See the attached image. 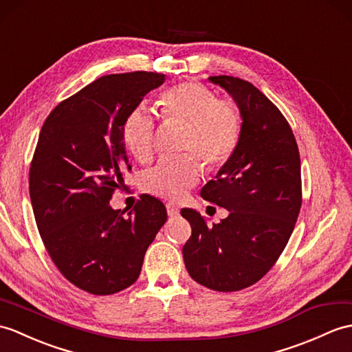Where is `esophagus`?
I'll return each mask as SVG.
<instances>
[{
  "mask_svg": "<svg viewBox=\"0 0 352 352\" xmlns=\"http://www.w3.org/2000/svg\"><path fill=\"white\" fill-rule=\"evenodd\" d=\"M166 211L169 217H177L179 214V208L175 206V204H166Z\"/></svg>",
  "mask_w": 352,
  "mask_h": 352,
  "instance_id": "esophagus-1",
  "label": "esophagus"
}]
</instances>
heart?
Masks as SVG:
<instances>
[{"instance_id": "obj_1", "label": "heart", "mask_w": 352, "mask_h": 352, "mask_svg": "<svg viewBox=\"0 0 352 352\" xmlns=\"http://www.w3.org/2000/svg\"><path fill=\"white\" fill-rule=\"evenodd\" d=\"M166 120L186 124L183 148L195 151L207 165H219L231 156L241 133L240 112L230 102L217 99L210 88L183 82L166 89L159 99ZM122 141L133 156L150 160L156 145V118L145 106L130 111L122 124ZM193 153L163 157L144 175V189L163 199H182L199 182L202 166Z\"/></svg>"}]
</instances>
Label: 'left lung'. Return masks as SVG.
<instances>
[{
    "mask_svg": "<svg viewBox=\"0 0 352 352\" xmlns=\"http://www.w3.org/2000/svg\"><path fill=\"white\" fill-rule=\"evenodd\" d=\"M239 106V144L214 179L202 187L206 201L228 210L207 225L183 208L192 235L183 248L187 272L210 289L231 292L256 283L280 256L301 207L300 154L282 112L248 80L210 76Z\"/></svg>",
    "mask_w": 352,
    "mask_h": 352,
    "instance_id": "1",
    "label": "left lung"
}]
</instances>
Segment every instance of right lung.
<instances>
[{"mask_svg":"<svg viewBox=\"0 0 352 352\" xmlns=\"http://www.w3.org/2000/svg\"><path fill=\"white\" fill-rule=\"evenodd\" d=\"M162 73L106 75L61 102L38 135L30 198L45 248L61 274L96 296L129 288L168 214L144 195L122 216L109 206L130 169L122 124Z\"/></svg>","mask_w":352,"mask_h":352,"instance_id":"add662e5","label":"right lung"}]
</instances>
